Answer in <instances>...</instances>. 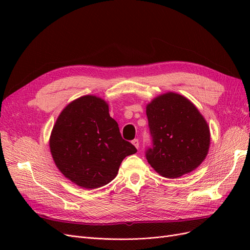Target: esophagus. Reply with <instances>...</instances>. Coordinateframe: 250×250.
Returning a JSON list of instances; mask_svg holds the SVG:
<instances>
[{
  "mask_svg": "<svg viewBox=\"0 0 250 250\" xmlns=\"http://www.w3.org/2000/svg\"><path fill=\"white\" fill-rule=\"evenodd\" d=\"M132 144H133V146H134L135 148H137V149L140 148V142H139L138 139H134V140L132 141Z\"/></svg>",
  "mask_w": 250,
  "mask_h": 250,
  "instance_id": "esophagus-1",
  "label": "esophagus"
}]
</instances>
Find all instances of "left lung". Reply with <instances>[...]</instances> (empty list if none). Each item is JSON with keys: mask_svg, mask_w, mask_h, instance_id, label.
<instances>
[{"mask_svg": "<svg viewBox=\"0 0 250 250\" xmlns=\"http://www.w3.org/2000/svg\"><path fill=\"white\" fill-rule=\"evenodd\" d=\"M146 115L153 144L146 158L160 175L178 178L204 161L209 148V127L190 100L168 92L147 104Z\"/></svg>", "mask_w": 250, "mask_h": 250, "instance_id": "8db88e82", "label": "left lung"}]
</instances>
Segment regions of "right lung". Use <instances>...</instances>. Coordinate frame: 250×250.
<instances>
[{
	"label": "right lung",
	"instance_id": "right-lung-1",
	"mask_svg": "<svg viewBox=\"0 0 250 250\" xmlns=\"http://www.w3.org/2000/svg\"><path fill=\"white\" fill-rule=\"evenodd\" d=\"M49 144L58 170L87 190L110 183L124 158L137 152L121 137L107 102L94 95L66 105L53 126Z\"/></svg>",
	"mask_w": 250,
	"mask_h": 250
}]
</instances>
